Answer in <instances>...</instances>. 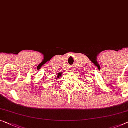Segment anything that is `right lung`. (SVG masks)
<instances>
[{"instance_id": "obj_1", "label": "right lung", "mask_w": 128, "mask_h": 128, "mask_svg": "<svg viewBox=\"0 0 128 128\" xmlns=\"http://www.w3.org/2000/svg\"><path fill=\"white\" fill-rule=\"evenodd\" d=\"M62 76V72H59L58 73V75H57V76H56V78H55V79H59V78H61V76Z\"/></svg>"}]
</instances>
